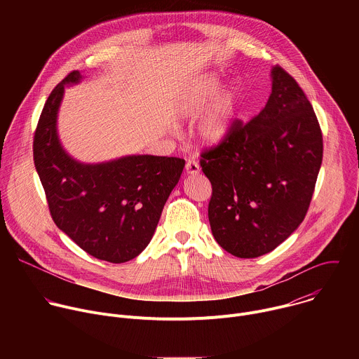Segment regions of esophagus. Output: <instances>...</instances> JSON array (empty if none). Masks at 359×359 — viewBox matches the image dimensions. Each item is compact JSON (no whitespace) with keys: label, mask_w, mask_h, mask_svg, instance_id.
Segmentation results:
<instances>
[{"label":"esophagus","mask_w":359,"mask_h":359,"mask_svg":"<svg viewBox=\"0 0 359 359\" xmlns=\"http://www.w3.org/2000/svg\"><path fill=\"white\" fill-rule=\"evenodd\" d=\"M186 173L190 175V176H196L200 173V166L196 161H189L186 163Z\"/></svg>","instance_id":"34e87169"}]
</instances>
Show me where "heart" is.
<instances>
[{"mask_svg": "<svg viewBox=\"0 0 359 359\" xmlns=\"http://www.w3.org/2000/svg\"><path fill=\"white\" fill-rule=\"evenodd\" d=\"M219 78H208L183 96L177 116L180 121H190L198 116L217 97L222 90ZM241 108V90L234 86L224 92L216 104L208 111L196 126L197 139L208 146H216L224 142L233 132Z\"/></svg>", "mask_w": 359, "mask_h": 359, "instance_id": "heart-1", "label": "heart"}]
</instances>
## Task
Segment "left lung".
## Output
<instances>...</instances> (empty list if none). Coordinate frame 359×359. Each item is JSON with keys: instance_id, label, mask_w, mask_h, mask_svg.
Returning <instances> with one entry per match:
<instances>
[{"instance_id": "left-lung-1", "label": "left lung", "mask_w": 359, "mask_h": 359, "mask_svg": "<svg viewBox=\"0 0 359 359\" xmlns=\"http://www.w3.org/2000/svg\"><path fill=\"white\" fill-rule=\"evenodd\" d=\"M323 162V133L295 79L271 69L264 109L201 153L212 183L209 222L216 241L240 259L273 251L302 223Z\"/></svg>"}]
</instances>
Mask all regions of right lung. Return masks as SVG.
Instances as JSON below:
<instances>
[{
    "label": "right lung",
    "mask_w": 359,
    "mask_h": 359,
    "mask_svg": "<svg viewBox=\"0 0 359 359\" xmlns=\"http://www.w3.org/2000/svg\"><path fill=\"white\" fill-rule=\"evenodd\" d=\"M82 78L71 72L48 96L34 136V163L58 229L95 259L119 264L150 243L184 161L151 155L100 163L74 159L57 123L65 86Z\"/></svg>",
    "instance_id": "right-lung-1"
}]
</instances>
